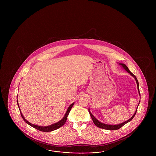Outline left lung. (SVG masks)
Listing matches in <instances>:
<instances>
[{"mask_svg":"<svg viewBox=\"0 0 156 156\" xmlns=\"http://www.w3.org/2000/svg\"><path fill=\"white\" fill-rule=\"evenodd\" d=\"M119 65L122 66L123 67V69H125L126 71H128L129 73H130V75H131V76H133L135 78V80H136V82H137L138 90L139 94L140 95V90H139V83H138V81L137 80L136 76H134V75L132 73H131V71H130V70H129L128 67L126 66L125 64H123V63H119ZM140 101L139 102V104H140ZM138 105H139V104H138ZM137 110H136V112H135V113L134 114V115H133L132 117L131 118H130L129 120H128V121H125V122H124L121 123H120V124H118V125H108V124H105V123H103L100 122L99 121H98L96 118H95L94 116L91 113V112H90V110H89V113H90V116H91V117L92 118L93 121V122L94 123L95 125L97 127H98V128H102V129H106V130H118V129H119V128L122 127L123 126V125H125L126 123H127L129 122H130V121L134 117V116H135L136 114L137 113Z\"/></svg>","mask_w":156,"mask_h":156,"instance_id":"obj_1","label":"left lung"}]
</instances>
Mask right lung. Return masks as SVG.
<instances>
[{
	"label": "right lung",
	"instance_id": "obj_1",
	"mask_svg": "<svg viewBox=\"0 0 156 156\" xmlns=\"http://www.w3.org/2000/svg\"><path fill=\"white\" fill-rule=\"evenodd\" d=\"M17 98H18V95H17ZM17 104H18V107H19V110H20V113L21 114V116H22V117L24 121L26 122L27 123V124H28L29 125H30L31 126L33 127L34 128H35V129H37V130H40V131H41V132H51V131H53V130H56V129H58V128H61V126H62L65 123L66 120H67V116H68L69 114L70 113V110H71V109L72 108L73 106L74 105V103H73V104L69 106V107L68 108V109L67 110V112H66L65 116L63 117V118H62L60 121L55 123H54V124H52L51 125L48 126H41L35 125H34V124H32V123L29 122L28 121H27L25 119V118L23 117V115H22V112H21V111H20V108H19V104H18V99H17Z\"/></svg>",
	"mask_w": 156,
	"mask_h": 156
}]
</instances>
